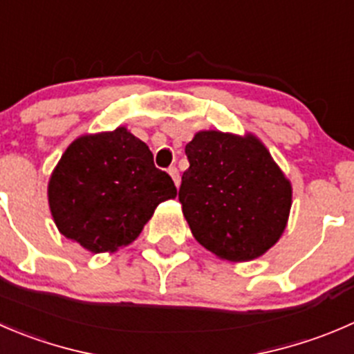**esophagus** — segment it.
<instances>
[{
    "label": "esophagus",
    "mask_w": 354,
    "mask_h": 354,
    "mask_svg": "<svg viewBox=\"0 0 354 354\" xmlns=\"http://www.w3.org/2000/svg\"><path fill=\"white\" fill-rule=\"evenodd\" d=\"M167 173H169V176L173 178L174 185H176V187H180V173H178L176 167H169V171H167Z\"/></svg>",
    "instance_id": "34e87169"
}]
</instances>
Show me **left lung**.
Segmentation results:
<instances>
[{"label":"left lung","instance_id":"8db88e82","mask_svg":"<svg viewBox=\"0 0 354 354\" xmlns=\"http://www.w3.org/2000/svg\"><path fill=\"white\" fill-rule=\"evenodd\" d=\"M190 167L180 187L181 209L195 240L219 259L252 261L286 230L292 185L252 133H195L185 147Z\"/></svg>","mask_w":354,"mask_h":354}]
</instances>
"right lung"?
<instances>
[{
  "label": "right lung",
  "mask_w": 354,
  "mask_h": 354,
  "mask_svg": "<svg viewBox=\"0 0 354 354\" xmlns=\"http://www.w3.org/2000/svg\"><path fill=\"white\" fill-rule=\"evenodd\" d=\"M174 197L169 174L124 126L75 138L48 181L58 232L93 254L129 245L157 205Z\"/></svg>",
  "instance_id": "obj_1"
}]
</instances>
